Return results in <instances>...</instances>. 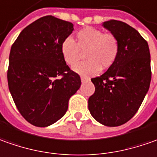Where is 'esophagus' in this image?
I'll return each instance as SVG.
<instances>
[{"instance_id":"34e87169","label":"esophagus","mask_w":157,"mask_h":157,"mask_svg":"<svg viewBox=\"0 0 157 157\" xmlns=\"http://www.w3.org/2000/svg\"><path fill=\"white\" fill-rule=\"evenodd\" d=\"M81 81H82V82H87V78L84 77V76H82V77H81Z\"/></svg>"}]
</instances>
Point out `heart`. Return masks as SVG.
<instances>
[{
  "label": "heart",
  "mask_w": 157,
  "mask_h": 157,
  "mask_svg": "<svg viewBox=\"0 0 157 157\" xmlns=\"http://www.w3.org/2000/svg\"><path fill=\"white\" fill-rule=\"evenodd\" d=\"M85 52L87 61L77 64ZM62 56L65 63L74 66L79 74L90 75L101 70H107L114 63L119 53V41L113 33H103L100 29L84 27L77 32L75 42L66 38L61 45Z\"/></svg>",
  "instance_id": "b5f03b06"
}]
</instances>
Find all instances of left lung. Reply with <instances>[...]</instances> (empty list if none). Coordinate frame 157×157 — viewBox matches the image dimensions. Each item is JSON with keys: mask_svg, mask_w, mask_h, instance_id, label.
Masks as SVG:
<instances>
[{"mask_svg": "<svg viewBox=\"0 0 157 157\" xmlns=\"http://www.w3.org/2000/svg\"><path fill=\"white\" fill-rule=\"evenodd\" d=\"M103 26L118 38L119 53L104 74L91 79L95 91L88 99V109L102 124L119 126L136 114L149 90L150 49L137 30L126 23L110 20Z\"/></svg>", "mask_w": 157, "mask_h": 157, "instance_id": "left-lung-1", "label": "left lung"}]
</instances>
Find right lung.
<instances>
[{
    "label": "right lung",
    "mask_w": 157,
    "mask_h": 157,
    "mask_svg": "<svg viewBox=\"0 0 157 157\" xmlns=\"http://www.w3.org/2000/svg\"><path fill=\"white\" fill-rule=\"evenodd\" d=\"M74 25L44 16L22 30L12 44L7 83L23 118L45 127L63 117L70 98L79 89L81 78L66 64L62 43Z\"/></svg>",
    "instance_id": "obj_1"
}]
</instances>
